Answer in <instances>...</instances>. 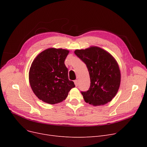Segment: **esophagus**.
Returning <instances> with one entry per match:
<instances>
[{
    "mask_svg": "<svg viewBox=\"0 0 147 147\" xmlns=\"http://www.w3.org/2000/svg\"><path fill=\"white\" fill-rule=\"evenodd\" d=\"M74 84H75L76 86H78V80H75L74 81Z\"/></svg>",
    "mask_w": 147,
    "mask_h": 147,
    "instance_id": "1",
    "label": "esophagus"
}]
</instances>
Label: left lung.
<instances>
[{"instance_id": "obj_1", "label": "left lung", "mask_w": 147, "mask_h": 147, "mask_svg": "<svg viewBox=\"0 0 147 147\" xmlns=\"http://www.w3.org/2000/svg\"><path fill=\"white\" fill-rule=\"evenodd\" d=\"M74 53L87 66L90 84L81 91L86 102L104 105L116 95L120 84V72L116 61L109 53L98 47L76 50Z\"/></svg>"}]
</instances>
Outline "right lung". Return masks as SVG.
I'll list each match as a JSON object with an SVG mask.
<instances>
[{
  "label": "right lung",
  "instance_id": "add662e5",
  "mask_svg": "<svg viewBox=\"0 0 147 147\" xmlns=\"http://www.w3.org/2000/svg\"><path fill=\"white\" fill-rule=\"evenodd\" d=\"M69 51L49 48L38 54L29 71V81L36 96L45 102L55 104L67 97L75 84L69 80L64 61Z\"/></svg>",
  "mask_w": 147,
  "mask_h": 147
}]
</instances>
